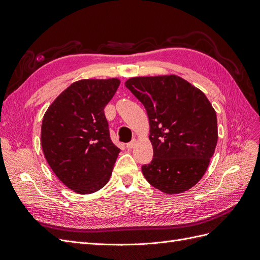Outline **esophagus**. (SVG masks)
I'll use <instances>...</instances> for the list:
<instances>
[{"mask_svg":"<svg viewBox=\"0 0 260 260\" xmlns=\"http://www.w3.org/2000/svg\"><path fill=\"white\" fill-rule=\"evenodd\" d=\"M135 145H136V140H135V139H133V140L131 141V142H129V143L125 144V146H127L128 148H132V147L135 146Z\"/></svg>","mask_w":260,"mask_h":260,"instance_id":"esophagus-1","label":"esophagus"}]
</instances>
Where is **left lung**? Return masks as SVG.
<instances>
[{"label": "left lung", "instance_id": "obj_1", "mask_svg": "<svg viewBox=\"0 0 260 260\" xmlns=\"http://www.w3.org/2000/svg\"><path fill=\"white\" fill-rule=\"evenodd\" d=\"M124 85L146 109L152 161L148 183L167 194L184 192L205 174L218 140L217 116L201 90L178 76L136 77Z\"/></svg>", "mask_w": 260, "mask_h": 260}]
</instances>
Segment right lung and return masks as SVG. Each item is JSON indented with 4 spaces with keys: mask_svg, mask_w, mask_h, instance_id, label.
I'll list each match as a JSON object with an SVG mask.
<instances>
[{
    "mask_svg": "<svg viewBox=\"0 0 260 260\" xmlns=\"http://www.w3.org/2000/svg\"><path fill=\"white\" fill-rule=\"evenodd\" d=\"M119 84L116 78L74 82L44 114L41 144L46 161L76 193L96 192L111 178L120 149L111 140L104 108Z\"/></svg>",
    "mask_w": 260,
    "mask_h": 260,
    "instance_id": "add662e5",
    "label": "right lung"
}]
</instances>
